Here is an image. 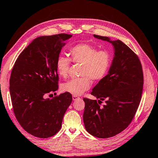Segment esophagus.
I'll list each match as a JSON object with an SVG mask.
<instances>
[{"instance_id":"obj_1","label":"esophagus","mask_w":158,"mask_h":158,"mask_svg":"<svg viewBox=\"0 0 158 158\" xmlns=\"http://www.w3.org/2000/svg\"><path fill=\"white\" fill-rule=\"evenodd\" d=\"M78 98H79L78 96H77V95H73V100H77V99H78Z\"/></svg>"}]
</instances>
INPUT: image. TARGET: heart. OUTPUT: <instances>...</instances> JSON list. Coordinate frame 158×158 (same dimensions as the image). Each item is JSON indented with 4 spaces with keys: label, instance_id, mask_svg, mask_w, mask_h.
Returning a JSON list of instances; mask_svg holds the SVG:
<instances>
[{
    "label": "heart",
    "instance_id": "obj_1",
    "mask_svg": "<svg viewBox=\"0 0 158 158\" xmlns=\"http://www.w3.org/2000/svg\"><path fill=\"white\" fill-rule=\"evenodd\" d=\"M72 61L81 63L80 78L69 80L61 85L63 91L73 95H80L90 86V79L98 81L105 78L111 67V56L108 51L100 50L87 43L78 44L69 50ZM70 59L60 56L56 61V69L58 75L62 77L68 76Z\"/></svg>",
    "mask_w": 158,
    "mask_h": 158
}]
</instances>
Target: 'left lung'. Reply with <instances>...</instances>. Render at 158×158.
<instances>
[{
	"label": "left lung",
	"mask_w": 158,
	"mask_h": 158,
	"mask_svg": "<svg viewBox=\"0 0 158 158\" xmlns=\"http://www.w3.org/2000/svg\"><path fill=\"white\" fill-rule=\"evenodd\" d=\"M93 36L112 44L114 58L108 74L92 90L98 101L84 98L83 119L90 135L109 138L127 128L137 112L143 90L142 67L137 56L121 40ZM102 100L106 104L100 106Z\"/></svg>",
	"instance_id": "1"
}]
</instances>
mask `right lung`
Wrapping results in <instances>:
<instances>
[{
	"label": "right lung",
	"instance_id": "right-lung-1",
	"mask_svg": "<svg viewBox=\"0 0 158 158\" xmlns=\"http://www.w3.org/2000/svg\"><path fill=\"white\" fill-rule=\"evenodd\" d=\"M73 36L58 34L37 37L19 56L12 69L10 93L13 110L21 126L39 138H48L60 130L73 100L70 93L53 98L48 93L58 89L56 61Z\"/></svg>",
	"mask_w": 158,
	"mask_h": 158
}]
</instances>
